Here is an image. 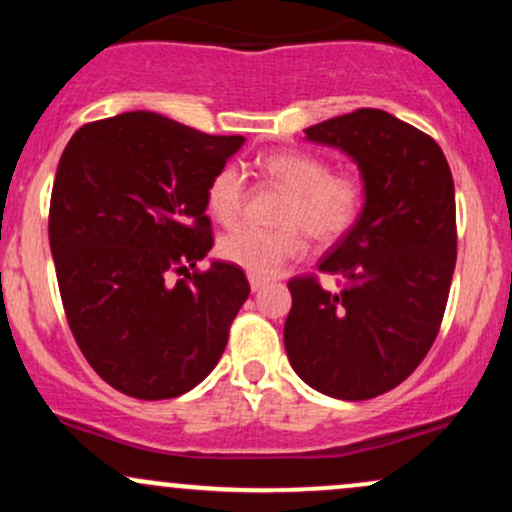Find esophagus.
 <instances>
[{"mask_svg":"<svg viewBox=\"0 0 512 512\" xmlns=\"http://www.w3.org/2000/svg\"><path fill=\"white\" fill-rule=\"evenodd\" d=\"M248 279H250V289H252V291H262L264 286L269 284L267 276H260V274H250Z\"/></svg>","mask_w":512,"mask_h":512,"instance_id":"1","label":"esophagus"}]
</instances>
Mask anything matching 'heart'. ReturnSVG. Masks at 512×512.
<instances>
[{
  "label": "heart",
  "instance_id": "b5f03b06",
  "mask_svg": "<svg viewBox=\"0 0 512 512\" xmlns=\"http://www.w3.org/2000/svg\"><path fill=\"white\" fill-rule=\"evenodd\" d=\"M260 173L284 187L279 228L240 226L219 240V255L245 272L269 276L305 252V233L332 243L354 228L363 209V182L346 170H330L320 156L305 151H274L257 161ZM248 202V182L236 163L211 175L207 207L216 221L233 223Z\"/></svg>",
  "mask_w": 512,
  "mask_h": 512
}]
</instances>
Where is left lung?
<instances>
[{
    "mask_svg": "<svg viewBox=\"0 0 512 512\" xmlns=\"http://www.w3.org/2000/svg\"><path fill=\"white\" fill-rule=\"evenodd\" d=\"M361 170V216L320 260L289 281L284 346L313 390L346 402L385 395L436 342L457 260L455 185L436 139L385 110L361 108L305 129Z\"/></svg>",
    "mask_w": 512,
    "mask_h": 512,
    "instance_id": "1",
    "label": "left lung"
}]
</instances>
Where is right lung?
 I'll return each instance as SVG.
<instances>
[{"mask_svg":"<svg viewBox=\"0 0 512 512\" xmlns=\"http://www.w3.org/2000/svg\"><path fill=\"white\" fill-rule=\"evenodd\" d=\"M243 142L134 110L88 122L62 151L48 231L64 313L91 368L129 397L202 383L248 301L236 264L197 269L214 245L207 185Z\"/></svg>","mask_w":512,"mask_h":512,"instance_id":"right-lung-1","label":"right lung"}]
</instances>
